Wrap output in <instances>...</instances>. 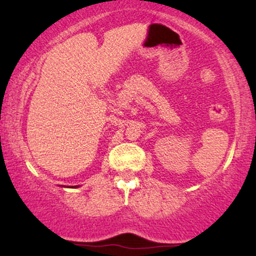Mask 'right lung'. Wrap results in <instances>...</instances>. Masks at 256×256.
Listing matches in <instances>:
<instances>
[{
    "label": "right lung",
    "instance_id": "1",
    "mask_svg": "<svg viewBox=\"0 0 256 256\" xmlns=\"http://www.w3.org/2000/svg\"><path fill=\"white\" fill-rule=\"evenodd\" d=\"M74 188H76V186H74Z\"/></svg>",
    "mask_w": 256,
    "mask_h": 256
}]
</instances>
